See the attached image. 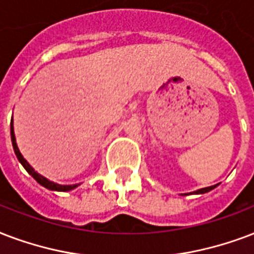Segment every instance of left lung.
I'll return each mask as SVG.
<instances>
[{
  "instance_id": "8db88e82",
  "label": "left lung",
  "mask_w": 254,
  "mask_h": 254,
  "mask_svg": "<svg viewBox=\"0 0 254 254\" xmlns=\"http://www.w3.org/2000/svg\"><path fill=\"white\" fill-rule=\"evenodd\" d=\"M216 187H217V185H213V187H208V188H202V189L194 191V193H197V194H201V193H206V191L212 190V189H214Z\"/></svg>"
}]
</instances>
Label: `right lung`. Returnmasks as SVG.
I'll use <instances>...</instances> for the list:
<instances>
[{
  "label": "right lung",
  "instance_id": "1",
  "mask_svg": "<svg viewBox=\"0 0 254 254\" xmlns=\"http://www.w3.org/2000/svg\"><path fill=\"white\" fill-rule=\"evenodd\" d=\"M10 135H11V144H13V149H14V153H15V156H17V158H18V161L22 164V166L26 169V172L32 176L33 179L36 180L37 183L41 184L42 187L48 188V189H50V190H57V191H67V190H71V189H74L75 187H78V185H58V184L52 183V181H49V180H46L45 177L40 176L37 172H34V169H33L32 166L29 165L28 161L22 157V154H21L18 150V146H17V144H15L14 130H13V120H11V123H10Z\"/></svg>",
  "mask_w": 254,
  "mask_h": 254
}]
</instances>
